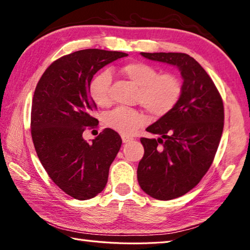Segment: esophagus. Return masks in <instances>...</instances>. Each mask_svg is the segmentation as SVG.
Returning a JSON list of instances; mask_svg holds the SVG:
<instances>
[{
  "label": "esophagus",
  "instance_id": "obj_1",
  "mask_svg": "<svg viewBox=\"0 0 250 250\" xmlns=\"http://www.w3.org/2000/svg\"><path fill=\"white\" fill-rule=\"evenodd\" d=\"M133 139L130 138V137H125V135H122V142L124 143H128L130 141H132Z\"/></svg>",
  "mask_w": 250,
  "mask_h": 250
}]
</instances>
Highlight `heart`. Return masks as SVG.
Listing matches in <instances>:
<instances>
[{
  "instance_id": "1",
  "label": "heart",
  "mask_w": 250,
  "mask_h": 250,
  "mask_svg": "<svg viewBox=\"0 0 250 250\" xmlns=\"http://www.w3.org/2000/svg\"><path fill=\"white\" fill-rule=\"evenodd\" d=\"M120 73L139 87L137 99L152 116L163 117L175 107L182 94V82L172 73L159 74L158 69L147 62H131L120 67ZM111 74L104 70L89 83V95L99 107L110 104ZM110 129L120 134L131 135L147 124L145 113L134 109L117 108L104 118Z\"/></svg>"
}]
</instances>
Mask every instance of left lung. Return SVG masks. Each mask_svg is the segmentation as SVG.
I'll use <instances>...</instances> for the list:
<instances>
[{"instance_id": "obj_1", "label": "left lung", "mask_w": 250, "mask_h": 250, "mask_svg": "<svg viewBox=\"0 0 250 250\" xmlns=\"http://www.w3.org/2000/svg\"><path fill=\"white\" fill-rule=\"evenodd\" d=\"M141 55L176 66L183 79L175 107L146 128L160 137L140 139L145 155L138 166L139 185L151 197L168 201L195 188L213 163L224 128L223 100L208 74L189 55Z\"/></svg>"}]
</instances>
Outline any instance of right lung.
Instances as JSON below:
<instances>
[{"label":"right lung","mask_w":250,"mask_h":250,"mask_svg":"<svg viewBox=\"0 0 250 250\" xmlns=\"http://www.w3.org/2000/svg\"><path fill=\"white\" fill-rule=\"evenodd\" d=\"M125 56L104 49L66 55L45 70L34 92L31 132L37 156L54 183L76 200H89L103 191L120 150L122 140L115 130L104 129L90 143L83 133L98 125L89 95L92 77Z\"/></svg>","instance_id":"add662e5"}]
</instances>
